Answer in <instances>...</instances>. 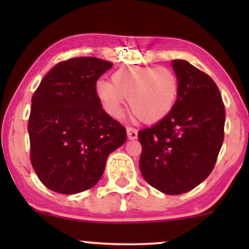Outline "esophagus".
<instances>
[{
  "label": "esophagus",
  "mask_w": 249,
  "mask_h": 249,
  "mask_svg": "<svg viewBox=\"0 0 249 249\" xmlns=\"http://www.w3.org/2000/svg\"><path fill=\"white\" fill-rule=\"evenodd\" d=\"M126 131L128 139H137V137H138V131H137L136 128L132 126H127Z\"/></svg>",
  "instance_id": "34e87169"
}]
</instances>
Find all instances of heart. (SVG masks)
<instances>
[{"mask_svg": "<svg viewBox=\"0 0 249 249\" xmlns=\"http://www.w3.org/2000/svg\"><path fill=\"white\" fill-rule=\"evenodd\" d=\"M112 83L99 81L96 92L108 115L121 117L126 101L133 115L144 123H157L171 113L179 96V78L164 67L121 68Z\"/></svg>", "mask_w": 249, "mask_h": 249, "instance_id": "1", "label": "heart"}]
</instances>
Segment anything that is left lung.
Instances as JSON below:
<instances>
[{"instance_id": "left-lung-1", "label": "left lung", "mask_w": 249, "mask_h": 249, "mask_svg": "<svg viewBox=\"0 0 249 249\" xmlns=\"http://www.w3.org/2000/svg\"><path fill=\"white\" fill-rule=\"evenodd\" d=\"M179 96L168 116L138 132L141 172L171 196L193 190L210 176L224 142L225 105L214 81L184 59H174Z\"/></svg>"}]
</instances>
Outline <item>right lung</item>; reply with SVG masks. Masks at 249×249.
I'll return each instance as SVG.
<instances>
[{"label":"right lung","instance_id":"1","mask_svg":"<svg viewBox=\"0 0 249 249\" xmlns=\"http://www.w3.org/2000/svg\"><path fill=\"white\" fill-rule=\"evenodd\" d=\"M112 63L75 57L51 69L31 98L30 160L42 184L76 194L93 187L108 154L126 141V128L103 110L98 78Z\"/></svg>","mask_w":249,"mask_h":249}]
</instances>
